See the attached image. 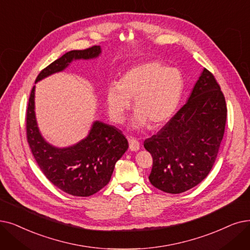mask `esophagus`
<instances>
[{"instance_id":"1","label":"esophagus","mask_w":250,"mask_h":250,"mask_svg":"<svg viewBox=\"0 0 250 250\" xmlns=\"http://www.w3.org/2000/svg\"><path fill=\"white\" fill-rule=\"evenodd\" d=\"M128 147L131 151H137L140 149V142L134 138L128 139Z\"/></svg>"}]
</instances>
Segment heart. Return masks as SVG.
Listing matches in <instances>:
<instances>
[{"mask_svg": "<svg viewBox=\"0 0 250 250\" xmlns=\"http://www.w3.org/2000/svg\"><path fill=\"white\" fill-rule=\"evenodd\" d=\"M185 91L182 71L160 61H147L129 67L119 81L107 85L105 99L108 113L122 124L134 100V125L157 128L175 114Z\"/></svg>", "mask_w": 250, "mask_h": 250, "instance_id": "heart-1", "label": "heart"}]
</instances>
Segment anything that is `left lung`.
Here are the masks:
<instances>
[{"instance_id":"left-lung-1","label":"left lung","mask_w":250,"mask_h":250,"mask_svg":"<svg viewBox=\"0 0 250 250\" xmlns=\"http://www.w3.org/2000/svg\"><path fill=\"white\" fill-rule=\"evenodd\" d=\"M226 121L225 96L214 75L204 68L186 104L144 141L153 159L152 185L171 194L198 185L212 168Z\"/></svg>"}]
</instances>
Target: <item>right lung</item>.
Listing matches in <instances>:
<instances>
[{
	"mask_svg": "<svg viewBox=\"0 0 250 250\" xmlns=\"http://www.w3.org/2000/svg\"><path fill=\"white\" fill-rule=\"evenodd\" d=\"M101 53L99 46L73 50L42 69L36 82L63 70L73 59H90ZM26 139L38 166L46 178L63 192L86 197L110 181L116 161L128 148L124 134L113 125L94 123L89 136L77 145L58 149L42 138L35 116V86L26 109Z\"/></svg>",
	"mask_w": 250,
	"mask_h": 250,
	"instance_id": "1",
	"label": "right lung"
}]
</instances>
